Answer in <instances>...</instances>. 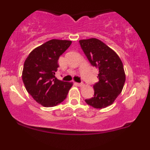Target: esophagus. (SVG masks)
<instances>
[{
	"label": "esophagus",
	"instance_id": "1",
	"mask_svg": "<svg viewBox=\"0 0 150 150\" xmlns=\"http://www.w3.org/2000/svg\"><path fill=\"white\" fill-rule=\"evenodd\" d=\"M76 85L77 86H79V87H82V86H83V83H76Z\"/></svg>",
	"mask_w": 150,
	"mask_h": 150
}]
</instances>
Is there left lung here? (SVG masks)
Listing matches in <instances>:
<instances>
[{
	"label": "left lung",
	"instance_id": "obj_1",
	"mask_svg": "<svg viewBox=\"0 0 150 150\" xmlns=\"http://www.w3.org/2000/svg\"><path fill=\"white\" fill-rule=\"evenodd\" d=\"M82 50L90 63L98 69L99 81L93 85L94 95L85 100L95 108H104L113 103L124 87L126 75L117 53L98 39L79 41Z\"/></svg>",
	"mask_w": 150,
	"mask_h": 150
}]
</instances>
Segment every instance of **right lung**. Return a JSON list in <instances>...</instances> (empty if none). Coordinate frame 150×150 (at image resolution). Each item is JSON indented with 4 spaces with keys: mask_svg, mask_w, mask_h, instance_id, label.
I'll list each match as a JSON object with an SVG mask.
<instances>
[{
    "mask_svg": "<svg viewBox=\"0 0 150 150\" xmlns=\"http://www.w3.org/2000/svg\"><path fill=\"white\" fill-rule=\"evenodd\" d=\"M71 41L51 40L35 48L24 63L22 81L28 93L45 107L58 105L65 98L72 83L55 77L59 57Z\"/></svg>",
    "mask_w": 150,
    "mask_h": 150,
    "instance_id": "add662e5",
    "label": "right lung"
}]
</instances>
